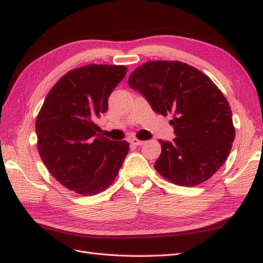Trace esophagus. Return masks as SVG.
<instances>
[{
  "label": "esophagus",
  "instance_id": "34e87169",
  "mask_svg": "<svg viewBox=\"0 0 263 263\" xmlns=\"http://www.w3.org/2000/svg\"><path fill=\"white\" fill-rule=\"evenodd\" d=\"M130 143L133 145H141L144 143V141H141V140H139L137 138H133V139H130Z\"/></svg>",
  "mask_w": 263,
  "mask_h": 263
}]
</instances>
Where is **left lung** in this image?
<instances>
[{"label": "left lung", "instance_id": "8db88e82", "mask_svg": "<svg viewBox=\"0 0 263 263\" xmlns=\"http://www.w3.org/2000/svg\"><path fill=\"white\" fill-rule=\"evenodd\" d=\"M127 84L156 113L173 114L169 123L176 138L159 140L157 172L179 186L210 179L228 159L235 138L230 104L212 79L178 60H158L134 69Z\"/></svg>", "mask_w": 263, "mask_h": 263}]
</instances>
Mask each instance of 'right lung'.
I'll return each instance as SVG.
<instances>
[{"instance_id": "right-lung-1", "label": "right lung", "mask_w": 263, "mask_h": 263, "mask_svg": "<svg viewBox=\"0 0 263 263\" xmlns=\"http://www.w3.org/2000/svg\"><path fill=\"white\" fill-rule=\"evenodd\" d=\"M127 71L125 66L88 65L64 75L49 91L35 120L38 151L54 179L90 196L113 184L129 152L126 141H112L95 123L108 96Z\"/></svg>"}]
</instances>
